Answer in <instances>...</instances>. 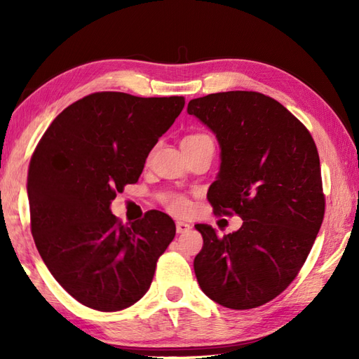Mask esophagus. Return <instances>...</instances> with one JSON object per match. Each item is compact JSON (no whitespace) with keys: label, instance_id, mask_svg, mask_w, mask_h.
Listing matches in <instances>:
<instances>
[{"label":"esophagus","instance_id":"1","mask_svg":"<svg viewBox=\"0 0 359 359\" xmlns=\"http://www.w3.org/2000/svg\"><path fill=\"white\" fill-rule=\"evenodd\" d=\"M175 230H177L179 234H185V233L191 230V225L187 224V222H180V220H179V222H175Z\"/></svg>","mask_w":359,"mask_h":359}]
</instances>
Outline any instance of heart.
<instances>
[{
    "mask_svg": "<svg viewBox=\"0 0 359 359\" xmlns=\"http://www.w3.org/2000/svg\"><path fill=\"white\" fill-rule=\"evenodd\" d=\"M201 139H210V137L203 135V134H194V135H188L185 140H201ZM170 207L174 212H179V215H182V212H185L188 210V201L184 199V197H174V199L171 201Z\"/></svg>",
    "mask_w": 359,
    "mask_h": 359,
    "instance_id": "b5f03b06",
    "label": "heart"
}]
</instances>
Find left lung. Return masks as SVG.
I'll use <instances>...</instances> for the list:
<instances>
[{
	"label": "left lung",
	"instance_id": "8db88e82",
	"mask_svg": "<svg viewBox=\"0 0 359 359\" xmlns=\"http://www.w3.org/2000/svg\"><path fill=\"white\" fill-rule=\"evenodd\" d=\"M187 111L220 148L210 203L217 215L236 212L243 220L222 238L211 225H194L203 238L194 259L197 282L226 309L264 306L296 278L323 224L316 144L287 108L251 90L194 98Z\"/></svg>",
	"mask_w": 359,
	"mask_h": 359
}]
</instances>
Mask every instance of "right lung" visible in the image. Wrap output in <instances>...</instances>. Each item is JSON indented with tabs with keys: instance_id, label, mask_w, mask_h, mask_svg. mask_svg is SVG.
<instances>
[{
	"instance_id": "1",
	"label": "right lung",
	"mask_w": 359,
	"mask_h": 359,
	"mask_svg": "<svg viewBox=\"0 0 359 359\" xmlns=\"http://www.w3.org/2000/svg\"><path fill=\"white\" fill-rule=\"evenodd\" d=\"M184 97L95 93L58 114L30 158L27 197L38 253L83 306L118 311L143 297L174 220L151 210L121 225L111 202L135 184Z\"/></svg>"
}]
</instances>
